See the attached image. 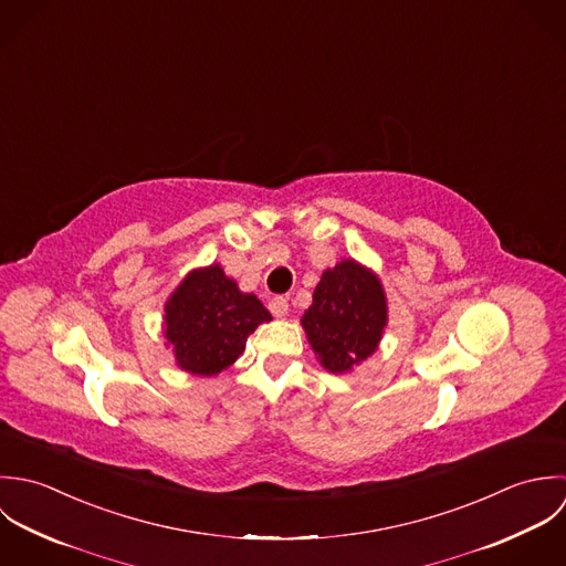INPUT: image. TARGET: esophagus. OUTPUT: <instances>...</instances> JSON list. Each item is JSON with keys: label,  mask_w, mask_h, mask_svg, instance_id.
<instances>
[{"label": "esophagus", "mask_w": 566, "mask_h": 566, "mask_svg": "<svg viewBox=\"0 0 566 566\" xmlns=\"http://www.w3.org/2000/svg\"><path fill=\"white\" fill-rule=\"evenodd\" d=\"M269 311L273 313V317H284L289 313V302L286 297H273L269 302Z\"/></svg>", "instance_id": "esophagus-1"}]
</instances>
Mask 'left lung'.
Wrapping results in <instances>:
<instances>
[{
  "label": "left lung",
  "instance_id": "8db88e82",
  "mask_svg": "<svg viewBox=\"0 0 566 566\" xmlns=\"http://www.w3.org/2000/svg\"><path fill=\"white\" fill-rule=\"evenodd\" d=\"M389 322L387 293L378 273L343 258L322 273L302 328L317 360L331 374H347L380 345Z\"/></svg>",
  "mask_w": 566,
  "mask_h": 566
}]
</instances>
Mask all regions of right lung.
I'll return each instance as SVG.
<instances>
[{
    "instance_id": "1",
    "label": "right lung",
    "mask_w": 566,
    "mask_h": 566,
    "mask_svg": "<svg viewBox=\"0 0 566 566\" xmlns=\"http://www.w3.org/2000/svg\"><path fill=\"white\" fill-rule=\"evenodd\" d=\"M271 322L253 293H242L219 262L192 269L164 304L161 335L175 365L192 376H217L244 352L247 337Z\"/></svg>"
}]
</instances>
